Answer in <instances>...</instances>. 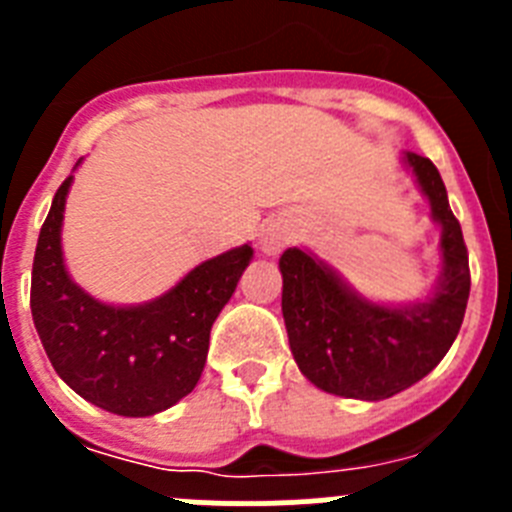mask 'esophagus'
<instances>
[{
  "label": "esophagus",
  "instance_id": "esophagus-1",
  "mask_svg": "<svg viewBox=\"0 0 512 512\" xmlns=\"http://www.w3.org/2000/svg\"><path fill=\"white\" fill-rule=\"evenodd\" d=\"M287 241H289L287 228H284V225H279V223H271V225H266V228H264L259 243H261V251L269 253V256H274V253H279L284 246H287Z\"/></svg>",
  "mask_w": 512,
  "mask_h": 512
}]
</instances>
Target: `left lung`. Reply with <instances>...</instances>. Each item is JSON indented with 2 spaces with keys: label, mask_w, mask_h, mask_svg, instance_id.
<instances>
[{
  "label": "left lung",
  "mask_w": 512,
  "mask_h": 512,
  "mask_svg": "<svg viewBox=\"0 0 512 512\" xmlns=\"http://www.w3.org/2000/svg\"><path fill=\"white\" fill-rule=\"evenodd\" d=\"M405 164L441 225L443 271L428 300L377 305L310 251L287 248L279 259L289 348L300 372L330 395L374 402L408 390L436 369L464 320L472 279L461 225L431 158L408 151Z\"/></svg>",
  "instance_id": "1"
}]
</instances>
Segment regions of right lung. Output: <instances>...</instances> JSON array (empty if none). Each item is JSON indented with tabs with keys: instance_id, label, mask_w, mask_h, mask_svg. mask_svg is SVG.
Here are the masks:
<instances>
[{
	"instance_id": "obj_1",
	"label": "right lung",
	"mask_w": 512,
	"mask_h": 512,
	"mask_svg": "<svg viewBox=\"0 0 512 512\" xmlns=\"http://www.w3.org/2000/svg\"><path fill=\"white\" fill-rule=\"evenodd\" d=\"M74 176L58 187L38 235L30 310L58 377L107 413L146 418L187 397L205 369L210 330L253 248L238 246L194 266L146 305H104L71 282L61 223Z\"/></svg>"
}]
</instances>
